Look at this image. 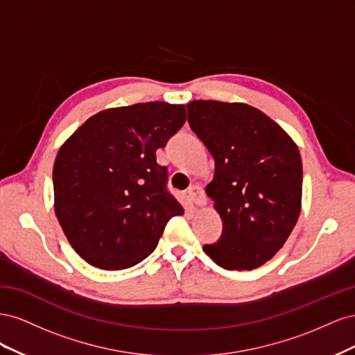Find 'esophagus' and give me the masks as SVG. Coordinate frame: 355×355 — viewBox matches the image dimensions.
<instances>
[{"label":"esophagus","mask_w":355,"mask_h":355,"mask_svg":"<svg viewBox=\"0 0 355 355\" xmlns=\"http://www.w3.org/2000/svg\"><path fill=\"white\" fill-rule=\"evenodd\" d=\"M188 196L194 200L197 204H207V198H206V194H204V191H202V188L201 187H198V185H194V187H191L189 189H188Z\"/></svg>","instance_id":"34e87169"}]
</instances>
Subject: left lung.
<instances>
[{
	"label": "left lung",
	"instance_id": "left-lung-1",
	"mask_svg": "<svg viewBox=\"0 0 355 355\" xmlns=\"http://www.w3.org/2000/svg\"><path fill=\"white\" fill-rule=\"evenodd\" d=\"M188 121L214 159L207 196L222 237L204 245L225 270L268 262L292 234L302 206V159L283 128L254 106L192 101Z\"/></svg>",
	"mask_w": 355,
	"mask_h": 355
}]
</instances>
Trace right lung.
<instances>
[{
  "instance_id": "1",
  "label": "right lung",
  "mask_w": 355,
  "mask_h": 355,
  "mask_svg": "<svg viewBox=\"0 0 355 355\" xmlns=\"http://www.w3.org/2000/svg\"><path fill=\"white\" fill-rule=\"evenodd\" d=\"M187 120L185 105L146 102L90 116L59 149L55 213L72 249L101 270L130 268L184 209L155 153Z\"/></svg>"
}]
</instances>
